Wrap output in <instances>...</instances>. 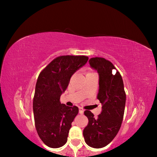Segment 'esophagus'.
Masks as SVG:
<instances>
[{
	"label": "esophagus",
	"instance_id": "esophagus-1",
	"mask_svg": "<svg viewBox=\"0 0 157 157\" xmlns=\"http://www.w3.org/2000/svg\"><path fill=\"white\" fill-rule=\"evenodd\" d=\"M79 113H80V114H83V113H84V110H83V109L79 108Z\"/></svg>",
	"mask_w": 157,
	"mask_h": 157
}]
</instances>
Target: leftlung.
I'll return each mask as SVG.
<instances>
[{
    "label": "left lung",
    "instance_id": "obj_1",
    "mask_svg": "<svg viewBox=\"0 0 157 157\" xmlns=\"http://www.w3.org/2000/svg\"><path fill=\"white\" fill-rule=\"evenodd\" d=\"M90 66L99 75V90L97 98L102 104V112L97 118L90 111H85L89 119L83 131L85 142L91 147L102 148L111 142L118 134L123 119L126 94L120 73L113 63L102 57L91 58Z\"/></svg>",
    "mask_w": 157,
    "mask_h": 157
}]
</instances>
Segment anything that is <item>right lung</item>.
<instances>
[{"mask_svg": "<svg viewBox=\"0 0 157 157\" xmlns=\"http://www.w3.org/2000/svg\"><path fill=\"white\" fill-rule=\"evenodd\" d=\"M88 59L83 55L58 57L38 77L33 99L34 123L39 136L50 147H60L67 142L71 123L79 109L61 104L60 96L67 88L71 76Z\"/></svg>", "mask_w": 157, "mask_h": 157, "instance_id": "obj_1", "label": "right lung"}]
</instances>
